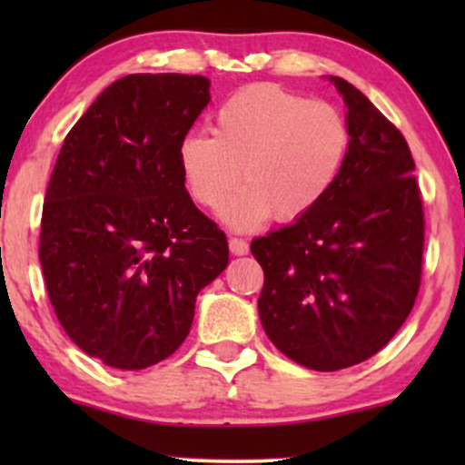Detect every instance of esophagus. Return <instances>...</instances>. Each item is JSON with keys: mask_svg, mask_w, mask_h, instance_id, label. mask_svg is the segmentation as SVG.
<instances>
[{"mask_svg": "<svg viewBox=\"0 0 465 465\" xmlns=\"http://www.w3.org/2000/svg\"><path fill=\"white\" fill-rule=\"evenodd\" d=\"M229 251H232L233 255L249 253V242L242 238H229Z\"/></svg>", "mask_w": 465, "mask_h": 465, "instance_id": "obj_1", "label": "esophagus"}]
</instances>
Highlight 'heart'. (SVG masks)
<instances>
[{"instance_id": "b5f03b06", "label": "heart", "mask_w": 465, "mask_h": 465, "mask_svg": "<svg viewBox=\"0 0 465 465\" xmlns=\"http://www.w3.org/2000/svg\"><path fill=\"white\" fill-rule=\"evenodd\" d=\"M350 151V126L334 104L306 100L277 84H251L216 109L214 135L190 133L179 143L185 188L216 210L240 183L223 218L251 229L306 216L334 188Z\"/></svg>"}]
</instances>
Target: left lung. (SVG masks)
Here are the masks:
<instances>
[{
	"mask_svg": "<svg viewBox=\"0 0 465 465\" xmlns=\"http://www.w3.org/2000/svg\"><path fill=\"white\" fill-rule=\"evenodd\" d=\"M330 80L348 106L343 170L312 212L251 242L266 336L317 371L359 365L393 339L418 297L424 251L407 140L354 84Z\"/></svg>",
	"mask_w": 465,
	"mask_h": 465,
	"instance_id": "1",
	"label": "left lung"
}]
</instances>
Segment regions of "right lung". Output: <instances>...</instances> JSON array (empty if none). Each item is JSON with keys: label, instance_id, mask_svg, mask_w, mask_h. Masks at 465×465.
I'll list each match as a JSON object with an SVG mask.
<instances>
[{"label": "right lung", "instance_id": "obj_1", "mask_svg": "<svg viewBox=\"0 0 465 465\" xmlns=\"http://www.w3.org/2000/svg\"><path fill=\"white\" fill-rule=\"evenodd\" d=\"M210 80L131 74L111 83L63 142L45 192L39 260L52 306L84 354L143 370L188 336L227 238L190 199L179 143Z\"/></svg>", "mask_w": 465, "mask_h": 465}]
</instances>
